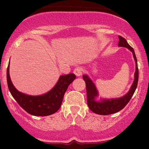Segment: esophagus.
Returning <instances> with one entry per match:
<instances>
[{
    "label": "esophagus",
    "mask_w": 149,
    "mask_h": 149,
    "mask_svg": "<svg viewBox=\"0 0 149 149\" xmlns=\"http://www.w3.org/2000/svg\"><path fill=\"white\" fill-rule=\"evenodd\" d=\"M82 68L80 67H77L74 69V73L76 76H81L82 75Z\"/></svg>",
    "instance_id": "34e87169"
}]
</instances>
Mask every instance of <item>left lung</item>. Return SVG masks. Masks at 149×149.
<instances>
[{"label":"left lung","instance_id":"8db88e82","mask_svg":"<svg viewBox=\"0 0 149 149\" xmlns=\"http://www.w3.org/2000/svg\"><path fill=\"white\" fill-rule=\"evenodd\" d=\"M118 46L126 47L130 50L133 53L135 62H136V72L134 74V81L130 87V90L125 95L123 96L120 98L115 99H102L97 100V97H99V93L96 88L95 85L93 83L91 79L87 75H83V79L86 83V94H87V104L89 109L93 112L98 115H107L110 114L116 113L123 109L126 106L131 97H133L136 87L138 85L139 81V68H138L137 59H136V54L134 49L131 47L126 40L121 36H119V43Z\"/></svg>","mask_w":149,"mask_h":149}]
</instances>
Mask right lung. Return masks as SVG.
I'll list each match as a JSON object with an SVG mask.
<instances>
[{
	"label": "right lung",
	"instance_id": "right-lung-1",
	"mask_svg": "<svg viewBox=\"0 0 149 149\" xmlns=\"http://www.w3.org/2000/svg\"><path fill=\"white\" fill-rule=\"evenodd\" d=\"M76 79V75L69 73L60 76L55 86L44 94L31 96L18 91L12 84L9 75V64L7 68V83L12 97L29 114L34 116H47L60 109L68 87Z\"/></svg>",
	"mask_w": 149,
	"mask_h": 149
}]
</instances>
